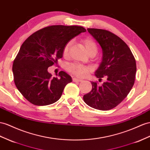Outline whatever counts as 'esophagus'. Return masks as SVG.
Here are the masks:
<instances>
[{
	"label": "esophagus",
	"instance_id": "34e87169",
	"mask_svg": "<svg viewBox=\"0 0 150 150\" xmlns=\"http://www.w3.org/2000/svg\"><path fill=\"white\" fill-rule=\"evenodd\" d=\"M72 80H73V81H74V82H80V81H82V79H77V78H75V77L73 78Z\"/></svg>",
	"mask_w": 150,
	"mask_h": 150
}]
</instances>
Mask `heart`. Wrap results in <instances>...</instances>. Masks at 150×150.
<instances>
[{
    "instance_id": "1",
    "label": "heart",
    "mask_w": 150,
    "mask_h": 150,
    "mask_svg": "<svg viewBox=\"0 0 150 150\" xmlns=\"http://www.w3.org/2000/svg\"><path fill=\"white\" fill-rule=\"evenodd\" d=\"M82 42L84 45V47H85L86 49V51H87L88 53L89 54L91 53L96 52L97 45L96 44L95 42L91 39V38H86L85 39H83ZM71 45V42H69L66 44V45L64 46V49H63L64 56H67L69 51V49H70ZM67 70L68 71L71 73V74L79 76H86L88 74V72L89 71V69L88 68L82 66V65L76 64H72L70 65V66L68 67Z\"/></svg>"
}]
</instances>
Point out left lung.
<instances>
[{"mask_svg":"<svg viewBox=\"0 0 150 150\" xmlns=\"http://www.w3.org/2000/svg\"><path fill=\"white\" fill-rule=\"evenodd\" d=\"M101 45L102 61L95 72L97 78L106 77L99 86L91 82L92 90L83 96V101L92 108L109 110L116 107L127 97L135 81L136 63L128 45L120 37L108 30L87 28Z\"/></svg>","mask_w":150,"mask_h":150,"instance_id":"8db88e82","label":"left lung"}]
</instances>
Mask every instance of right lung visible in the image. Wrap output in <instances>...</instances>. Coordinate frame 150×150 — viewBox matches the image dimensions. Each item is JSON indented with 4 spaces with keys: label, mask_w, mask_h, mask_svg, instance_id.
<instances>
[{
    "label": "right lung",
    "mask_w": 150,
    "mask_h": 150,
    "mask_svg": "<svg viewBox=\"0 0 150 150\" xmlns=\"http://www.w3.org/2000/svg\"><path fill=\"white\" fill-rule=\"evenodd\" d=\"M86 32L82 26L52 25L33 33L23 43L13 72L17 89L30 103L46 106L59 100L71 77L63 71L59 72V78L52 77L47 69L63 57L68 42Z\"/></svg>",
    "instance_id": "obj_1"
}]
</instances>
